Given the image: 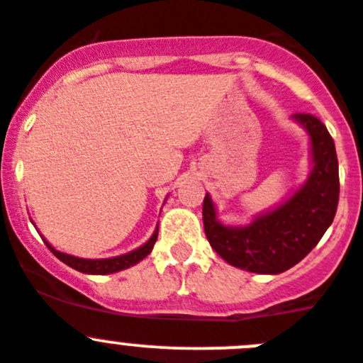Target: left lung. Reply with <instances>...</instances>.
I'll return each instance as SVG.
<instances>
[{"mask_svg": "<svg viewBox=\"0 0 363 363\" xmlns=\"http://www.w3.org/2000/svg\"><path fill=\"white\" fill-rule=\"evenodd\" d=\"M310 135L311 172L308 181L276 209L258 215L249 225L233 228L216 218L209 193L202 220L209 245L236 269L281 274L313 249L335 218L338 206V159L326 125L311 114H294Z\"/></svg>", "mask_w": 363, "mask_h": 363, "instance_id": "1", "label": "left lung"}]
</instances>
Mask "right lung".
<instances>
[{
    "label": "right lung",
    "instance_id": "1",
    "mask_svg": "<svg viewBox=\"0 0 363 363\" xmlns=\"http://www.w3.org/2000/svg\"><path fill=\"white\" fill-rule=\"evenodd\" d=\"M157 231H159V228H155L154 235L150 236V240H148L145 245H141V247H138L135 250H132V252L121 254V256H114V258H105V259L77 258V256L64 254V252H60V250L53 249V247L50 245L46 240H44V243H46V247H48V249L55 254L60 262L66 263V265L71 267V269L79 270V272H84V274L104 276V274L120 272V270L128 269V267L135 265V263H140L143 258H147L148 254L152 252V249H154V243H155V240H157Z\"/></svg>",
    "mask_w": 363,
    "mask_h": 363
}]
</instances>
